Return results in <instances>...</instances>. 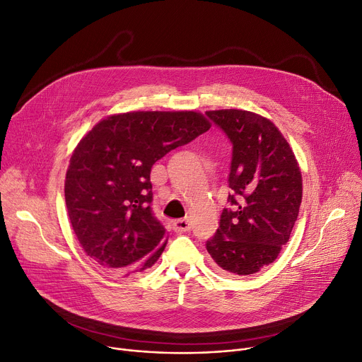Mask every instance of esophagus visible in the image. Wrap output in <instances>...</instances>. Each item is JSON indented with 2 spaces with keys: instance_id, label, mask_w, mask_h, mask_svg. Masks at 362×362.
<instances>
[{
  "instance_id": "obj_1",
  "label": "esophagus",
  "mask_w": 362,
  "mask_h": 362,
  "mask_svg": "<svg viewBox=\"0 0 362 362\" xmlns=\"http://www.w3.org/2000/svg\"><path fill=\"white\" fill-rule=\"evenodd\" d=\"M173 230L177 233H185L191 230V221L183 218V220H176L173 221Z\"/></svg>"
}]
</instances>
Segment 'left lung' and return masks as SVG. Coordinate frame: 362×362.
<instances>
[{
  "label": "left lung",
  "instance_id": "8db88e82",
  "mask_svg": "<svg viewBox=\"0 0 362 362\" xmlns=\"http://www.w3.org/2000/svg\"><path fill=\"white\" fill-rule=\"evenodd\" d=\"M233 145L230 194L206 251L221 273L250 276L267 267L286 245L302 201V176L288 141L259 114L206 111Z\"/></svg>",
  "mask_w": 362,
  "mask_h": 362
}]
</instances>
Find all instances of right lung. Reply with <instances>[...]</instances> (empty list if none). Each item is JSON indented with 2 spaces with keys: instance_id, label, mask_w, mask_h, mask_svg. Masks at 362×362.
I'll return each instance as SVG.
<instances>
[{
  "instance_id": "right-lung-1",
  "label": "right lung",
  "mask_w": 362,
  "mask_h": 362,
  "mask_svg": "<svg viewBox=\"0 0 362 362\" xmlns=\"http://www.w3.org/2000/svg\"><path fill=\"white\" fill-rule=\"evenodd\" d=\"M208 129L195 111H133L101 120L82 138L64 197L74 235L100 267L129 276L156 264L167 233L151 208V168Z\"/></svg>"
}]
</instances>
